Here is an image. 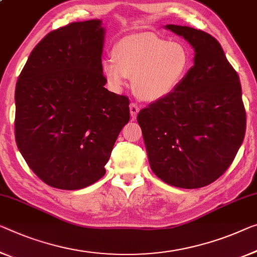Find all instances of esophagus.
I'll use <instances>...</instances> for the list:
<instances>
[{"label": "esophagus", "mask_w": 257, "mask_h": 257, "mask_svg": "<svg viewBox=\"0 0 257 257\" xmlns=\"http://www.w3.org/2000/svg\"><path fill=\"white\" fill-rule=\"evenodd\" d=\"M129 109H130V116H132L133 120H135L137 114H139V112H140V107L136 104H130Z\"/></svg>", "instance_id": "34e87169"}]
</instances>
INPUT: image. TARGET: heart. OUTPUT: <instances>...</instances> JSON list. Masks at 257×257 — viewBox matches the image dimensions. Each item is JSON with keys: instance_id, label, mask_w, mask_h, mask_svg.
I'll use <instances>...</instances> for the list:
<instances>
[{"instance_id": "1", "label": "heart", "mask_w": 257, "mask_h": 257, "mask_svg": "<svg viewBox=\"0 0 257 257\" xmlns=\"http://www.w3.org/2000/svg\"><path fill=\"white\" fill-rule=\"evenodd\" d=\"M116 57L107 56L102 71L114 91L133 78L136 95L145 101H158L178 89L188 74L191 56L188 48L178 41H167L155 34H135L120 40Z\"/></svg>"}]
</instances>
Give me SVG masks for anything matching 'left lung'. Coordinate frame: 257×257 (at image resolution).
I'll return each instance as SVG.
<instances>
[{"mask_svg":"<svg viewBox=\"0 0 257 257\" xmlns=\"http://www.w3.org/2000/svg\"><path fill=\"white\" fill-rule=\"evenodd\" d=\"M194 48V66L168 97L137 114L149 164L167 185L195 189L224 174L242 144L246 112L239 76L220 44L189 26H164Z\"/></svg>","mask_w":257,"mask_h":257,"instance_id":"obj_1","label":"left lung"}]
</instances>
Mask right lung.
Returning a JSON list of instances; mask_svg holds the SVG:
<instances>
[{"instance_id":"1","label":"right lung","mask_w":257,"mask_h":257,"mask_svg":"<svg viewBox=\"0 0 257 257\" xmlns=\"http://www.w3.org/2000/svg\"><path fill=\"white\" fill-rule=\"evenodd\" d=\"M100 19L48 33L31 52L15 92L18 150L37 177L64 190L85 188L106 173L129 100L106 89Z\"/></svg>"}]
</instances>
